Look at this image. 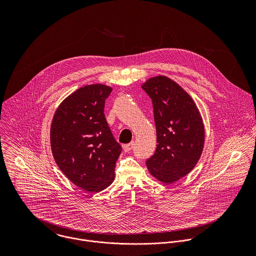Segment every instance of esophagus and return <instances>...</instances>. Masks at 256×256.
Masks as SVG:
<instances>
[{
    "mask_svg": "<svg viewBox=\"0 0 256 256\" xmlns=\"http://www.w3.org/2000/svg\"><path fill=\"white\" fill-rule=\"evenodd\" d=\"M134 142H131V143H129V144H127V145H124L123 146V150H124V152H130L131 150H132V148L134 146Z\"/></svg>",
    "mask_w": 256,
    "mask_h": 256,
    "instance_id": "1",
    "label": "esophagus"
}]
</instances>
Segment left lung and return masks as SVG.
Wrapping results in <instances>:
<instances>
[{
    "label": "left lung",
    "instance_id": "8db88e82",
    "mask_svg": "<svg viewBox=\"0 0 256 256\" xmlns=\"http://www.w3.org/2000/svg\"><path fill=\"white\" fill-rule=\"evenodd\" d=\"M142 88L152 98L158 143L146 168L154 178L170 184L197 164L205 142L203 120L192 98L170 78H150Z\"/></svg>",
    "mask_w": 256,
    "mask_h": 256
}]
</instances>
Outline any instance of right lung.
<instances>
[{
    "mask_svg": "<svg viewBox=\"0 0 256 256\" xmlns=\"http://www.w3.org/2000/svg\"><path fill=\"white\" fill-rule=\"evenodd\" d=\"M112 88L96 84L80 88L58 106L50 129L54 160L69 180L88 192H98L114 180L121 146L104 116Z\"/></svg>",
    "mask_w": 256,
    "mask_h": 256,
    "instance_id": "add662e5",
    "label": "right lung"
}]
</instances>
